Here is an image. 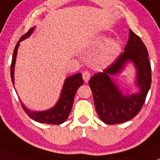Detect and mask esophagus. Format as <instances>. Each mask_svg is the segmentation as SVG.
Masks as SVG:
<instances>
[{"instance_id": "esophagus-1", "label": "esophagus", "mask_w": 160, "mask_h": 160, "mask_svg": "<svg viewBox=\"0 0 160 160\" xmlns=\"http://www.w3.org/2000/svg\"><path fill=\"white\" fill-rule=\"evenodd\" d=\"M82 77H83V80H84V82H85V83H88L89 79H90V73H89L88 71H84L83 72Z\"/></svg>"}]
</instances>
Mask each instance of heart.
Masks as SVG:
<instances>
[{"instance_id": "obj_1", "label": "heart", "mask_w": 160, "mask_h": 160, "mask_svg": "<svg viewBox=\"0 0 160 160\" xmlns=\"http://www.w3.org/2000/svg\"><path fill=\"white\" fill-rule=\"evenodd\" d=\"M103 45L96 56V64L100 68H107L114 62L122 52V43L119 39H110L107 36H100L92 41V46L99 48Z\"/></svg>"}]
</instances>
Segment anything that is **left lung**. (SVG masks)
Listing matches in <instances>:
<instances>
[{"instance_id":"obj_1","label":"left lung","mask_w":160,"mask_h":160,"mask_svg":"<svg viewBox=\"0 0 160 160\" xmlns=\"http://www.w3.org/2000/svg\"><path fill=\"white\" fill-rule=\"evenodd\" d=\"M132 62L136 69L135 85L138 92L130 94L129 89L120 88L112 77L121 73ZM152 83V68L146 46L141 39L129 30L124 52L111 65L91 77L88 82L97 114L103 123L116 124L128 121L139 113L146 100Z\"/></svg>"}]
</instances>
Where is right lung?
Listing matches in <instances>:
<instances>
[{
    "label": "right lung",
    "mask_w": 160,
    "mask_h": 160,
    "mask_svg": "<svg viewBox=\"0 0 160 160\" xmlns=\"http://www.w3.org/2000/svg\"><path fill=\"white\" fill-rule=\"evenodd\" d=\"M36 27H32L26 34L21 37L19 41L17 42L13 52L12 64H11V79H12V84L14 86V69H15L16 59H17V51L20 46V42L27 39L32 34L35 30ZM83 83L82 79L81 73H77L73 76L68 77L65 79L63 85L62 90L60 92V96L54 106L48 110L44 111H32L25 107V105L21 102V106L26 114L35 121L42 123H48V124H61L68 119L71 112L72 108L74 97L77 89Z\"/></svg>",
    "instance_id": "1"
}]
</instances>
